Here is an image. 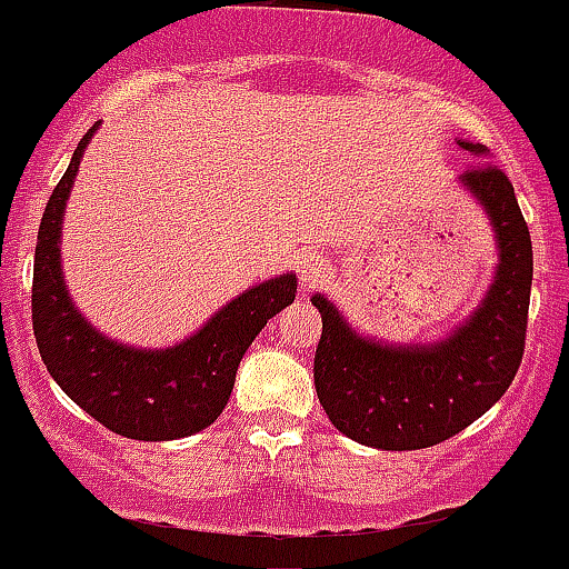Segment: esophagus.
<instances>
[{
    "instance_id": "34e87169",
    "label": "esophagus",
    "mask_w": 569,
    "mask_h": 569,
    "mask_svg": "<svg viewBox=\"0 0 569 569\" xmlns=\"http://www.w3.org/2000/svg\"><path fill=\"white\" fill-rule=\"evenodd\" d=\"M326 273H329V268H326L323 257L307 254L301 260V271H298V277H301L303 287H315L318 282H323Z\"/></svg>"
}]
</instances>
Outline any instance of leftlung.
<instances>
[{"label": "left lung", "mask_w": 569, "mask_h": 569, "mask_svg": "<svg viewBox=\"0 0 569 569\" xmlns=\"http://www.w3.org/2000/svg\"><path fill=\"white\" fill-rule=\"evenodd\" d=\"M487 157V146L459 143ZM462 182L498 234L500 262L473 318L440 346H379L353 335L323 296L315 390L337 431L381 451H418L451 440L481 418L515 379L526 351L533 251L503 168L478 160Z\"/></svg>", "instance_id": "8db88e82"}]
</instances>
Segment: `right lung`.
Wrapping results in <instances>:
<instances>
[{
  "label": "right lung",
  "instance_id": "add662e5",
  "mask_svg": "<svg viewBox=\"0 0 569 569\" xmlns=\"http://www.w3.org/2000/svg\"><path fill=\"white\" fill-rule=\"evenodd\" d=\"M96 127L82 134L43 210L32 268V331L60 390L104 429L143 442L179 440L207 429L223 412L246 348L292 303L296 277L251 287L177 348L134 351L104 340L71 303L58 249L66 199Z\"/></svg>",
  "mask_w": 569,
  "mask_h": 569
}]
</instances>
